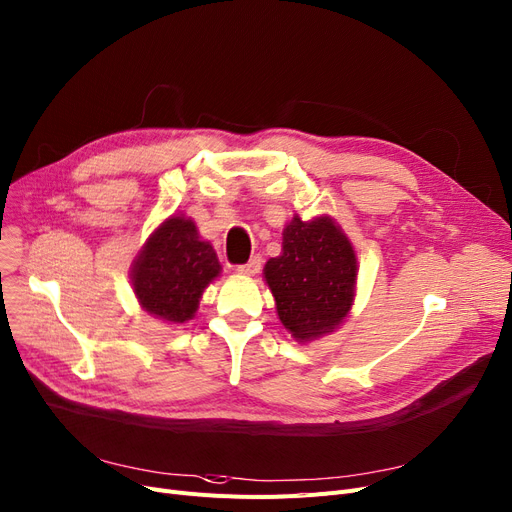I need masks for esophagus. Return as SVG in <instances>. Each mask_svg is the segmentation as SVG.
Wrapping results in <instances>:
<instances>
[{
	"label": "esophagus",
	"mask_w": 512,
	"mask_h": 512,
	"mask_svg": "<svg viewBox=\"0 0 512 512\" xmlns=\"http://www.w3.org/2000/svg\"><path fill=\"white\" fill-rule=\"evenodd\" d=\"M259 270H261V257H251V261L242 263L236 268V272L240 276H255V274H259Z\"/></svg>",
	"instance_id": "34e87169"
}]
</instances>
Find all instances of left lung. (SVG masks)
Listing matches in <instances>:
<instances>
[{
    "label": "left lung",
    "instance_id": "obj_1",
    "mask_svg": "<svg viewBox=\"0 0 512 512\" xmlns=\"http://www.w3.org/2000/svg\"><path fill=\"white\" fill-rule=\"evenodd\" d=\"M278 318L299 343L335 330L349 314L358 259L330 217L295 215L282 232V253L263 268Z\"/></svg>",
    "mask_w": 512,
    "mask_h": 512
}]
</instances>
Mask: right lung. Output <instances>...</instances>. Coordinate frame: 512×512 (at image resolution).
<instances>
[{
    "label": "right lung",
    "instance_id": "1",
    "mask_svg": "<svg viewBox=\"0 0 512 512\" xmlns=\"http://www.w3.org/2000/svg\"><path fill=\"white\" fill-rule=\"evenodd\" d=\"M221 272L217 253L188 217H169L150 234L131 265L142 309L167 324L192 320L203 291Z\"/></svg>",
    "mask_w": 512,
    "mask_h": 512
}]
</instances>
